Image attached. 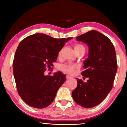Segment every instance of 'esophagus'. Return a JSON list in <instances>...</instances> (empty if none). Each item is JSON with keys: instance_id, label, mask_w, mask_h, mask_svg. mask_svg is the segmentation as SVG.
<instances>
[{"instance_id": "obj_1", "label": "esophagus", "mask_w": 127, "mask_h": 127, "mask_svg": "<svg viewBox=\"0 0 127 127\" xmlns=\"http://www.w3.org/2000/svg\"><path fill=\"white\" fill-rule=\"evenodd\" d=\"M71 78H72V77L71 76H68V75H67V76H66V79H71Z\"/></svg>"}]
</instances>
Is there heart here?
<instances>
[{
  "label": "heart",
  "instance_id": "b5f03b06",
  "mask_svg": "<svg viewBox=\"0 0 127 127\" xmlns=\"http://www.w3.org/2000/svg\"><path fill=\"white\" fill-rule=\"evenodd\" d=\"M80 48H85L81 44H76L74 46V49H80ZM61 52L59 53V55H61ZM78 67V66L76 64H71V63H65L63 64L60 66V69L63 71L67 73L72 74L74 73V70Z\"/></svg>",
  "mask_w": 127,
  "mask_h": 127
}]
</instances>
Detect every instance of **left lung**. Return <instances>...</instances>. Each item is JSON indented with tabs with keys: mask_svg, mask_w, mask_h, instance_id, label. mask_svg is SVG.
Segmentation results:
<instances>
[{
	"mask_svg": "<svg viewBox=\"0 0 127 127\" xmlns=\"http://www.w3.org/2000/svg\"><path fill=\"white\" fill-rule=\"evenodd\" d=\"M77 41L89 46L88 58L84 61L82 72L86 82L77 79V86L72 97L77 104L85 108L96 106L104 100L112 89L117 72L114 46L104 34L92 30L76 37Z\"/></svg>",
	"mask_w": 127,
	"mask_h": 127,
	"instance_id": "obj_1",
	"label": "left lung"
}]
</instances>
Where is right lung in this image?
<instances>
[{
	"instance_id": "add662e5",
	"label": "right lung",
	"mask_w": 127,
	"mask_h": 127,
	"mask_svg": "<svg viewBox=\"0 0 127 127\" xmlns=\"http://www.w3.org/2000/svg\"><path fill=\"white\" fill-rule=\"evenodd\" d=\"M72 38H55L38 33L27 36L19 44L13 71L19 95L30 106L42 109L54 100L66 76L62 72L45 76L44 72L53 66L59 51Z\"/></svg>"
}]
</instances>
